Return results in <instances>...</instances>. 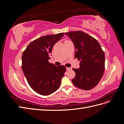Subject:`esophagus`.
Segmentation results:
<instances>
[{
	"label": "esophagus",
	"mask_w": 124,
	"mask_h": 124,
	"mask_svg": "<svg viewBox=\"0 0 124 124\" xmlns=\"http://www.w3.org/2000/svg\"><path fill=\"white\" fill-rule=\"evenodd\" d=\"M66 69L67 70H70L71 69V68H70V67H66Z\"/></svg>",
	"instance_id": "1"
}]
</instances>
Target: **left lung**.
Masks as SVG:
<instances>
[{
  "instance_id": "obj_1",
  "label": "left lung",
  "mask_w": 124,
  "mask_h": 124,
  "mask_svg": "<svg viewBox=\"0 0 124 124\" xmlns=\"http://www.w3.org/2000/svg\"><path fill=\"white\" fill-rule=\"evenodd\" d=\"M74 43V58L80 61V68H73L76 76L72 80L77 87L90 90L99 83L105 68V56L96 39L82 31L66 32Z\"/></svg>"
}]
</instances>
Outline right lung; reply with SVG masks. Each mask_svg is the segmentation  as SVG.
Segmentation results:
<instances>
[{
    "label": "right lung",
    "mask_w": 124,
    "mask_h": 124,
    "mask_svg": "<svg viewBox=\"0 0 124 124\" xmlns=\"http://www.w3.org/2000/svg\"><path fill=\"white\" fill-rule=\"evenodd\" d=\"M64 35L42 36L32 41L23 52L22 68L31 87L43 96L49 95L59 88L66 68L48 62L54 45Z\"/></svg>",
    "instance_id": "add662e5"
}]
</instances>
